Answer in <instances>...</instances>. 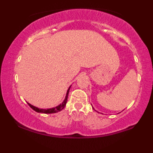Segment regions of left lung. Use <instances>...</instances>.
I'll return each instance as SVG.
<instances>
[{
    "mask_svg": "<svg viewBox=\"0 0 153 153\" xmlns=\"http://www.w3.org/2000/svg\"><path fill=\"white\" fill-rule=\"evenodd\" d=\"M93 109H94V108H93ZM94 110H95V109H94Z\"/></svg>",
    "mask_w": 153,
    "mask_h": 153,
    "instance_id": "obj_1",
    "label": "left lung"
}]
</instances>
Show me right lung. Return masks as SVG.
<instances>
[{
	"label": "right lung",
	"instance_id": "obj_1",
	"mask_svg": "<svg viewBox=\"0 0 153 153\" xmlns=\"http://www.w3.org/2000/svg\"><path fill=\"white\" fill-rule=\"evenodd\" d=\"M70 88H71V85H70V87H69L68 91H67L66 96H65V97L64 101L62 102L61 104H59V105H58V106H56V107L51 108H47V109H46V108H39L38 107H36V106L32 105V104H30V103H28V102H27V103H28V105L30 106V108H32L33 110L37 112V113H42V114H54V113L59 112L61 110L63 109V108H65V105H66L67 101H68L69 91H70Z\"/></svg>",
	"mask_w": 153,
	"mask_h": 153
}]
</instances>
